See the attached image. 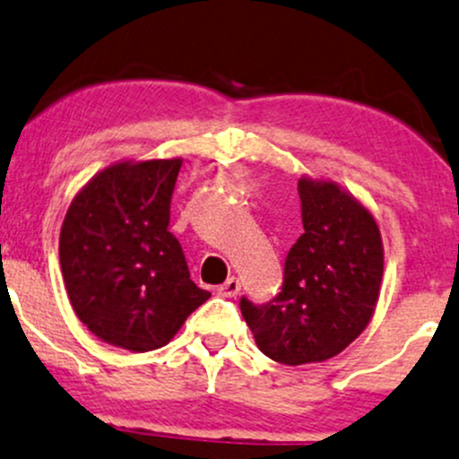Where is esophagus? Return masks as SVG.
Wrapping results in <instances>:
<instances>
[{
	"label": "esophagus",
	"mask_w": 459,
	"mask_h": 459,
	"mask_svg": "<svg viewBox=\"0 0 459 459\" xmlns=\"http://www.w3.org/2000/svg\"><path fill=\"white\" fill-rule=\"evenodd\" d=\"M217 292H219L221 296H225V299H231V296H236V294L240 292V281H238V279H236V277H230L228 281L219 285Z\"/></svg>",
	"instance_id": "1"
}]
</instances>
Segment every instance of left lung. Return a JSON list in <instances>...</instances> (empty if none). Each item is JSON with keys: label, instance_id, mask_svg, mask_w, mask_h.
Wrapping results in <instances>:
<instances>
[{"label": "left lung", "instance_id": "obj_1", "mask_svg": "<svg viewBox=\"0 0 459 459\" xmlns=\"http://www.w3.org/2000/svg\"><path fill=\"white\" fill-rule=\"evenodd\" d=\"M303 236L285 257L271 303L240 300L257 348L283 365L337 357L368 328L378 305L385 247L374 214L333 180H299Z\"/></svg>", "mask_w": 459, "mask_h": 459}]
</instances>
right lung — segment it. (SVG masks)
<instances>
[{"label": "right lung", "instance_id": "1", "mask_svg": "<svg viewBox=\"0 0 459 459\" xmlns=\"http://www.w3.org/2000/svg\"><path fill=\"white\" fill-rule=\"evenodd\" d=\"M180 167L182 159L117 160L81 188L64 217L59 264L70 305L111 346L163 348L210 299L167 230Z\"/></svg>", "mask_w": 459, "mask_h": 459}]
</instances>
